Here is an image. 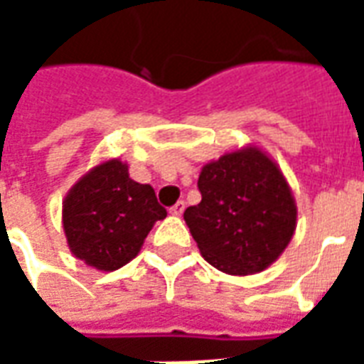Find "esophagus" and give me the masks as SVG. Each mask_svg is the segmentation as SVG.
<instances>
[{"instance_id":"esophagus-1","label":"esophagus","mask_w":364,"mask_h":364,"mask_svg":"<svg viewBox=\"0 0 364 364\" xmlns=\"http://www.w3.org/2000/svg\"><path fill=\"white\" fill-rule=\"evenodd\" d=\"M183 210H185V203L183 200H179V203H175L171 208H169V213L173 214V216H181Z\"/></svg>"}]
</instances>
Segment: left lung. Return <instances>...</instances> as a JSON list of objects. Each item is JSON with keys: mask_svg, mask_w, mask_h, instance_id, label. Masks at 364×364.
<instances>
[{"mask_svg": "<svg viewBox=\"0 0 364 364\" xmlns=\"http://www.w3.org/2000/svg\"><path fill=\"white\" fill-rule=\"evenodd\" d=\"M203 200L183 218L200 255L228 274L261 273L296 230V203L284 175L257 146L224 154L198 175Z\"/></svg>", "mask_w": 364, "mask_h": 364, "instance_id": "obj_1", "label": "left lung"}]
</instances>
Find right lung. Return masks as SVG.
<instances>
[{"mask_svg":"<svg viewBox=\"0 0 364 364\" xmlns=\"http://www.w3.org/2000/svg\"><path fill=\"white\" fill-rule=\"evenodd\" d=\"M166 216L154 189L130 179L120 159L90 169L62 203L70 252L99 271H117L134 259L151 226Z\"/></svg>","mask_w":364,"mask_h":364,"instance_id":"add662e5","label":"right lung"}]
</instances>
